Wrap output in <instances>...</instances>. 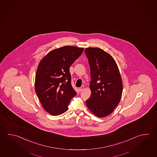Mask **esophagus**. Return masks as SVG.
<instances>
[{
	"instance_id": "34e87169",
	"label": "esophagus",
	"mask_w": 157,
	"mask_h": 157,
	"mask_svg": "<svg viewBox=\"0 0 157 157\" xmlns=\"http://www.w3.org/2000/svg\"><path fill=\"white\" fill-rule=\"evenodd\" d=\"M84 89V86H81L80 88H79V91H80V92H82V91H83Z\"/></svg>"
}]
</instances>
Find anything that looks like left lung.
Returning a JSON list of instances; mask_svg holds the SVG:
<instances>
[{"label":"left lung","instance_id":"1","mask_svg":"<svg viewBox=\"0 0 157 157\" xmlns=\"http://www.w3.org/2000/svg\"><path fill=\"white\" fill-rule=\"evenodd\" d=\"M88 59L91 95L86 101L87 107L100 118L108 116L118 104L123 92L121 76L114 59L101 48L85 49Z\"/></svg>","mask_w":157,"mask_h":157}]
</instances>
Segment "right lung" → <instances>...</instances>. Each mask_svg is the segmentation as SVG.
<instances>
[{
	"mask_svg": "<svg viewBox=\"0 0 157 157\" xmlns=\"http://www.w3.org/2000/svg\"><path fill=\"white\" fill-rule=\"evenodd\" d=\"M84 48L64 46L50 51L41 59L36 72L35 90L43 107L51 115L58 116L68 110L77 94L71 84V65Z\"/></svg>",
	"mask_w": 157,
	"mask_h": 157,
	"instance_id": "right-lung-1",
	"label": "right lung"
}]
</instances>
